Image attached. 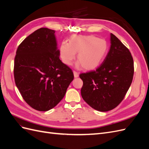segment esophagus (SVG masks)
I'll list each match as a JSON object with an SVG mask.
<instances>
[{
  "label": "esophagus",
  "instance_id": "1",
  "mask_svg": "<svg viewBox=\"0 0 149 149\" xmlns=\"http://www.w3.org/2000/svg\"><path fill=\"white\" fill-rule=\"evenodd\" d=\"M73 74H74V78H78L79 76V73H78V72H76V71H73Z\"/></svg>",
  "mask_w": 149,
  "mask_h": 149
}]
</instances>
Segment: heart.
Returning a JSON list of instances; mask_svg holds the SVG:
<instances>
[{
    "label": "heart",
    "mask_w": 149,
    "mask_h": 149,
    "mask_svg": "<svg viewBox=\"0 0 149 149\" xmlns=\"http://www.w3.org/2000/svg\"><path fill=\"white\" fill-rule=\"evenodd\" d=\"M108 51V43L104 39L94 35H76L69 43L63 42L60 47L62 61L66 65H71L78 53V65L85 70H93L101 65Z\"/></svg>",
    "instance_id": "b5f03b06"
}]
</instances>
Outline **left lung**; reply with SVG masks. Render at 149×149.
I'll return each instance as SVG.
<instances>
[{"instance_id":"1","label":"left lung","mask_w":149,"mask_h":149,"mask_svg":"<svg viewBox=\"0 0 149 149\" xmlns=\"http://www.w3.org/2000/svg\"><path fill=\"white\" fill-rule=\"evenodd\" d=\"M134 61L129 49L111 33V47L102 63L95 70L81 73L84 101L93 109L106 112L123 100L132 83Z\"/></svg>"}]
</instances>
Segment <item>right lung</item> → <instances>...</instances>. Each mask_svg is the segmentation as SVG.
<instances>
[{"label":"right lung","mask_w":149,"mask_h":149,"mask_svg":"<svg viewBox=\"0 0 149 149\" xmlns=\"http://www.w3.org/2000/svg\"><path fill=\"white\" fill-rule=\"evenodd\" d=\"M55 32L47 28L35 31L19 45L14 60L17 87L25 101L39 111L55 107L74 79L60 59Z\"/></svg>","instance_id":"add662e5"}]
</instances>
